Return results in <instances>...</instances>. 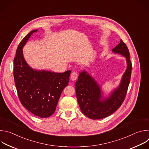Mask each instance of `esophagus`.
<instances>
[{
    "label": "esophagus",
    "mask_w": 149,
    "mask_h": 149,
    "mask_svg": "<svg viewBox=\"0 0 149 149\" xmlns=\"http://www.w3.org/2000/svg\"><path fill=\"white\" fill-rule=\"evenodd\" d=\"M77 78H78V74L76 72H72V74H71V80L74 81L77 80Z\"/></svg>",
    "instance_id": "esophagus-1"
}]
</instances>
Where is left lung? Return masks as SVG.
<instances>
[{
	"instance_id": "8db88e82",
	"label": "left lung",
	"mask_w": 149,
	"mask_h": 149,
	"mask_svg": "<svg viewBox=\"0 0 149 149\" xmlns=\"http://www.w3.org/2000/svg\"><path fill=\"white\" fill-rule=\"evenodd\" d=\"M112 52L125 58L127 68L118 86L106 94L101 85L86 70L79 72L75 82L76 95L82 113L93 120L108 117L115 112L122 104L130 81L132 62L125 44L121 39Z\"/></svg>"
}]
</instances>
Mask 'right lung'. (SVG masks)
<instances>
[{"label":"right lung","mask_w":149,"mask_h":149,"mask_svg":"<svg viewBox=\"0 0 149 149\" xmlns=\"http://www.w3.org/2000/svg\"><path fill=\"white\" fill-rule=\"evenodd\" d=\"M31 31L20 42L14 59L13 75L19 98L29 111L40 118H47L56 110L61 94L69 83L71 71L55 72L36 70L25 59L23 48L33 33Z\"/></svg>","instance_id":"1"}]
</instances>
